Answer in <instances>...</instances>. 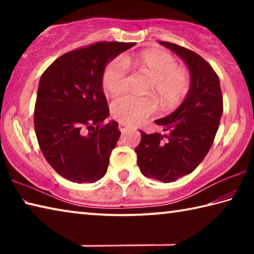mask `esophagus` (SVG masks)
Here are the masks:
<instances>
[{"label": "esophagus", "instance_id": "obj_1", "mask_svg": "<svg viewBox=\"0 0 254 254\" xmlns=\"http://www.w3.org/2000/svg\"><path fill=\"white\" fill-rule=\"evenodd\" d=\"M119 128H120V131H121L122 133H124V132H127L128 130V127H127L124 123H120L119 124Z\"/></svg>", "mask_w": 254, "mask_h": 254}]
</instances>
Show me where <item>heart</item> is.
I'll return each instance as SVG.
<instances>
[{"label":"heart","instance_id":"obj_1","mask_svg":"<svg viewBox=\"0 0 254 254\" xmlns=\"http://www.w3.org/2000/svg\"><path fill=\"white\" fill-rule=\"evenodd\" d=\"M150 77L147 92L153 96L165 110L178 106L190 87L188 72L178 67L177 60L163 50H145L135 56H124L112 60L103 71L102 85L112 96L126 91L130 68ZM156 110L151 97L123 95L114 100L111 113L119 122L136 126L144 121Z\"/></svg>","mask_w":254,"mask_h":254}]
</instances>
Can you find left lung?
Listing matches in <instances>:
<instances>
[{
	"label": "left lung",
	"instance_id": "1",
	"mask_svg": "<svg viewBox=\"0 0 254 254\" xmlns=\"http://www.w3.org/2000/svg\"><path fill=\"white\" fill-rule=\"evenodd\" d=\"M160 44L186 63L190 87L177 110L154 121L166 134L141 131L135 152L144 177L171 183L194 171L208 153L220 126L223 96L218 76L205 59L182 46Z\"/></svg>",
	"mask_w": 254,
	"mask_h": 254
}]
</instances>
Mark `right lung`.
I'll return each mask as SVG.
<instances>
[{"mask_svg": "<svg viewBox=\"0 0 254 254\" xmlns=\"http://www.w3.org/2000/svg\"><path fill=\"white\" fill-rule=\"evenodd\" d=\"M134 42H97L60 56L42 74L34 131L49 165L70 182L95 183L109 167L121 132L110 111L102 76L107 64Z\"/></svg>", "mask_w": 254, "mask_h": 254, "instance_id": "1", "label": "right lung"}]
</instances>
